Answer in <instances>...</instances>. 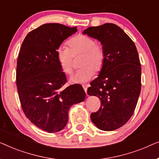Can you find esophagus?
I'll use <instances>...</instances> for the list:
<instances>
[{"label": "esophagus", "mask_w": 159, "mask_h": 159, "mask_svg": "<svg viewBox=\"0 0 159 159\" xmlns=\"http://www.w3.org/2000/svg\"><path fill=\"white\" fill-rule=\"evenodd\" d=\"M83 88H84V92L87 93V90H88V85H83Z\"/></svg>", "instance_id": "esophagus-1"}]
</instances>
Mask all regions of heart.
<instances>
[{
	"label": "heart",
	"mask_w": 159,
	"mask_h": 159,
	"mask_svg": "<svg viewBox=\"0 0 159 159\" xmlns=\"http://www.w3.org/2000/svg\"><path fill=\"white\" fill-rule=\"evenodd\" d=\"M69 48L60 46L56 51V57L62 71L70 75L73 71V55L83 53L80 66L82 69L76 71L70 77L72 83L84 84L88 82L103 67L105 52L103 45L95 42L92 38L84 34H78L69 41Z\"/></svg>",
	"instance_id": "heart-1"
}]
</instances>
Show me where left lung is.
<instances>
[{
	"instance_id": "left-lung-1",
	"label": "left lung",
	"mask_w": 159,
	"mask_h": 159,
	"mask_svg": "<svg viewBox=\"0 0 159 159\" xmlns=\"http://www.w3.org/2000/svg\"><path fill=\"white\" fill-rule=\"evenodd\" d=\"M83 34L103 45L105 59L98 77L91 82L89 95L98 96L101 106L90 119L101 130L113 131L131 118L141 90V66L136 46L122 29L106 23L90 27Z\"/></svg>"
}]
</instances>
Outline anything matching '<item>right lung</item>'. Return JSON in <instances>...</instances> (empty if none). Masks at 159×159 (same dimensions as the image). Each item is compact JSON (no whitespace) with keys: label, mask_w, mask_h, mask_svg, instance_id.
<instances>
[{"label":"right lung","mask_w":159,"mask_h":159,"mask_svg":"<svg viewBox=\"0 0 159 159\" xmlns=\"http://www.w3.org/2000/svg\"><path fill=\"white\" fill-rule=\"evenodd\" d=\"M77 31L76 27L45 24L27 34L19 53L16 85L21 108L33 125L51 133L64 129L69 108L86 96L79 84L61 88L66 77L58 62L56 51Z\"/></svg>","instance_id":"right-lung-1"}]
</instances>
